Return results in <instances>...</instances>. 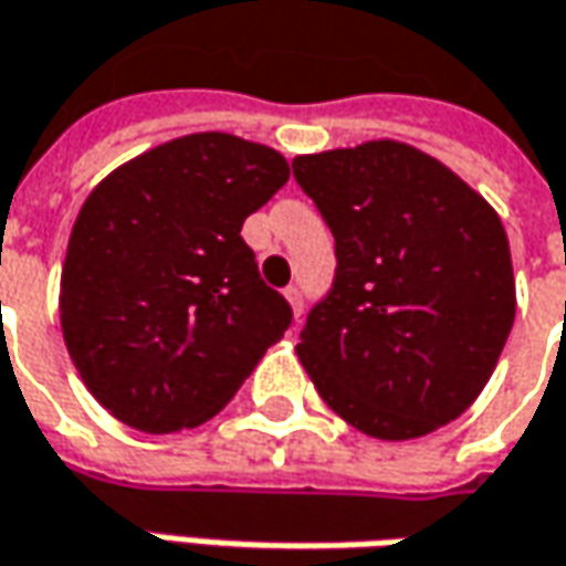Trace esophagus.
<instances>
[{
    "label": "esophagus",
    "instance_id": "1",
    "mask_svg": "<svg viewBox=\"0 0 566 566\" xmlns=\"http://www.w3.org/2000/svg\"><path fill=\"white\" fill-rule=\"evenodd\" d=\"M284 297H287V303H291V313L301 319V313H303V294H301V287H284Z\"/></svg>",
    "mask_w": 566,
    "mask_h": 566
}]
</instances>
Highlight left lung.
Returning <instances> with one entry per match:
<instances>
[{
  "mask_svg": "<svg viewBox=\"0 0 566 566\" xmlns=\"http://www.w3.org/2000/svg\"><path fill=\"white\" fill-rule=\"evenodd\" d=\"M335 234L338 272L297 357L363 436L422 439L495 373L516 313L507 231L460 175L400 140L294 159Z\"/></svg>",
  "mask_w": 566,
  "mask_h": 566,
  "instance_id": "8db88e82",
  "label": "left lung"
}]
</instances>
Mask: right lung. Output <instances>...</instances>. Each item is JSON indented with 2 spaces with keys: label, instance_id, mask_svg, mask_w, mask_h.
I'll list each match as a JSON object with an SVG mask.
<instances>
[{
  "label": "right lung",
  "instance_id": "obj_1",
  "mask_svg": "<svg viewBox=\"0 0 566 566\" xmlns=\"http://www.w3.org/2000/svg\"><path fill=\"white\" fill-rule=\"evenodd\" d=\"M291 168L222 130L108 171L69 238L59 316L71 363L118 422L185 432L222 410L291 325L241 238Z\"/></svg>",
  "mask_w": 566,
  "mask_h": 566
}]
</instances>
